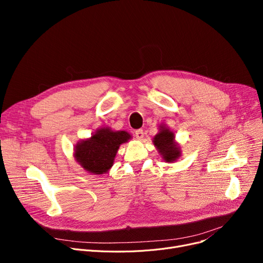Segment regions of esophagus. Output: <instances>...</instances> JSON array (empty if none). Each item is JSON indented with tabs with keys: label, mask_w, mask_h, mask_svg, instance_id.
<instances>
[{
	"label": "esophagus",
	"mask_w": 263,
	"mask_h": 263,
	"mask_svg": "<svg viewBox=\"0 0 263 263\" xmlns=\"http://www.w3.org/2000/svg\"><path fill=\"white\" fill-rule=\"evenodd\" d=\"M134 135H135V137H136L137 140H142L143 137H144V131H143L142 129L136 130V131L134 132Z\"/></svg>",
	"instance_id": "esophagus-1"
}]
</instances>
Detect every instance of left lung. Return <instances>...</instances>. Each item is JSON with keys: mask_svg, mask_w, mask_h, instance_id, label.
I'll list each match as a JSON object with an SVG mask.
<instances>
[{"mask_svg": "<svg viewBox=\"0 0 263 263\" xmlns=\"http://www.w3.org/2000/svg\"><path fill=\"white\" fill-rule=\"evenodd\" d=\"M154 145L165 162L173 163L181 156V150L175 142V133L166 126H160L159 133L154 137Z\"/></svg>", "mask_w": 263, "mask_h": 263, "instance_id": "left-lung-1", "label": "left lung"}]
</instances>
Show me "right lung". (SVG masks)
<instances>
[{
  "mask_svg": "<svg viewBox=\"0 0 263 263\" xmlns=\"http://www.w3.org/2000/svg\"><path fill=\"white\" fill-rule=\"evenodd\" d=\"M131 135L126 131L100 128L87 140L80 141L74 147V158L86 172L102 175L113 166L119 146L127 143Z\"/></svg>",
  "mask_w": 263,
  "mask_h": 263,
  "instance_id": "obj_1",
  "label": "right lung"
}]
</instances>
